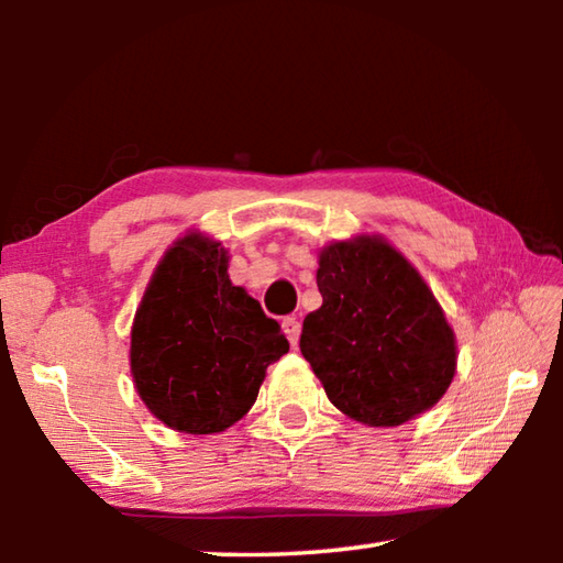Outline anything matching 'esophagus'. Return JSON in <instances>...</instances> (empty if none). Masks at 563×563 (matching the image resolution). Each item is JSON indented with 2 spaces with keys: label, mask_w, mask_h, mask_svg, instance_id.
<instances>
[{
  "label": "esophagus",
  "mask_w": 563,
  "mask_h": 563,
  "mask_svg": "<svg viewBox=\"0 0 563 563\" xmlns=\"http://www.w3.org/2000/svg\"><path fill=\"white\" fill-rule=\"evenodd\" d=\"M283 330H285V335H288L290 345H298V340H300V330H302L300 320H298V318H285V320H283Z\"/></svg>",
  "instance_id": "1"
}]
</instances>
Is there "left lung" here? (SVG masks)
Here are the masks:
<instances>
[{"mask_svg":"<svg viewBox=\"0 0 563 563\" xmlns=\"http://www.w3.org/2000/svg\"><path fill=\"white\" fill-rule=\"evenodd\" d=\"M318 290L300 352L340 412L397 427L440 402L456 369L454 332L402 253L375 235L330 243Z\"/></svg>","mask_w":563,"mask_h":563,"instance_id":"8db88e82","label":"left lung"}]
</instances>
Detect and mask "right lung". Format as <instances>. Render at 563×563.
Returning a JSON list of instances; mask_svg holds the SVG:
<instances>
[{
    "label": "right lung",
    "mask_w": 563,
    "mask_h": 563,
    "mask_svg": "<svg viewBox=\"0 0 563 563\" xmlns=\"http://www.w3.org/2000/svg\"><path fill=\"white\" fill-rule=\"evenodd\" d=\"M290 350L261 302L228 278L218 241L188 233L168 247L131 328V375L170 430L216 434L253 407L265 369Z\"/></svg>",
    "instance_id": "add662e5"
}]
</instances>
